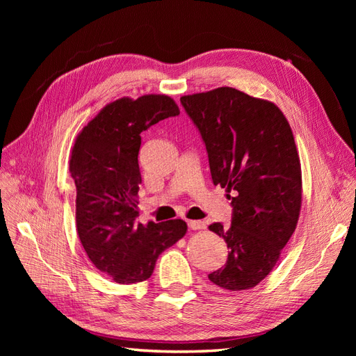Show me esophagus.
<instances>
[{
	"label": "esophagus",
	"mask_w": 356,
	"mask_h": 356,
	"mask_svg": "<svg viewBox=\"0 0 356 356\" xmlns=\"http://www.w3.org/2000/svg\"><path fill=\"white\" fill-rule=\"evenodd\" d=\"M188 227L191 230H203L204 227H207V224H204L203 221H188Z\"/></svg>",
	"instance_id": "obj_1"
}]
</instances>
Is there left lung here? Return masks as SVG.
I'll list each match as a JSON object with an SVG mask.
<instances>
[{
	"instance_id": "obj_1",
	"label": "left lung",
	"mask_w": 356,
	"mask_h": 356,
	"mask_svg": "<svg viewBox=\"0 0 356 356\" xmlns=\"http://www.w3.org/2000/svg\"><path fill=\"white\" fill-rule=\"evenodd\" d=\"M181 104L207 145L213 186L229 193L230 227L209 230L229 248L227 263L208 275L227 291L254 288L273 270L301 209V166L284 113L233 88L186 95Z\"/></svg>"
}]
</instances>
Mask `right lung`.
<instances>
[{
	"instance_id": "obj_1",
	"label": "right lung",
	"mask_w": 356,
	"mask_h": 356,
	"mask_svg": "<svg viewBox=\"0 0 356 356\" xmlns=\"http://www.w3.org/2000/svg\"><path fill=\"white\" fill-rule=\"evenodd\" d=\"M178 114L168 95L124 96L106 104L75 138L70 172L77 233L93 266L117 284L147 281L159 255L187 233L182 220L136 222L141 132Z\"/></svg>"
}]
</instances>
